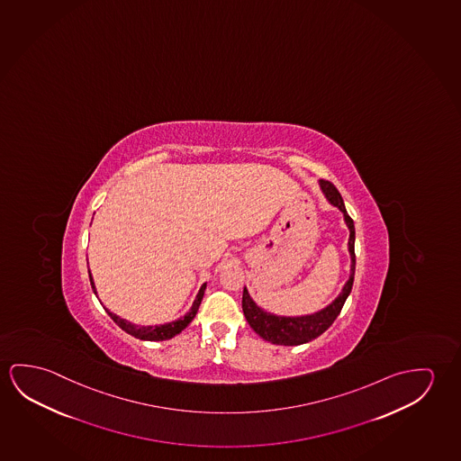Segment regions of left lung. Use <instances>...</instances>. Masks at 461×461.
Wrapping results in <instances>:
<instances>
[{
  "mask_svg": "<svg viewBox=\"0 0 461 461\" xmlns=\"http://www.w3.org/2000/svg\"><path fill=\"white\" fill-rule=\"evenodd\" d=\"M321 188L326 194L330 204L339 207L347 227L349 228V256H351V275L348 279L340 295L333 300L330 305L308 316H298V318H285V316H276L271 312H263L262 308L256 305V302L249 295L248 289L244 287L242 292V312L248 319L249 326L252 327L263 340L271 341L275 345H284V347H295V345H303L308 341L318 339L321 333L326 332L329 327L332 326L333 321L340 314L341 308L347 302L349 292L353 289V281H355L356 256H355V223L353 219L348 215L347 207L343 203L339 190L327 180H321Z\"/></svg>",
  "mask_w": 461,
  "mask_h": 461,
  "instance_id": "left-lung-1",
  "label": "left lung"
}]
</instances>
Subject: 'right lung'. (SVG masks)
I'll return each mask as SVG.
<instances>
[{"mask_svg":"<svg viewBox=\"0 0 461 461\" xmlns=\"http://www.w3.org/2000/svg\"><path fill=\"white\" fill-rule=\"evenodd\" d=\"M89 279H91V285H93L94 294L97 295V292H95V285H94L93 276H91V271H89ZM204 291L205 284H203V285H201V289H199L198 295H196V300H194V303H193L192 310L186 312L184 318L177 319V321H172V322H167V324H161V326H135V324H131V322H128L126 319H121L120 316H116V314L108 312V310H106V312L110 314V318L113 319L114 322H116V324H118L124 332H128L129 335H132L135 339L149 341L169 340L172 337H176L177 333L182 332L185 327L188 326V324L192 322L193 319H194L196 312H198L199 305H201L203 295H204Z\"/></svg>","mask_w":461,"mask_h":461,"instance_id":"add662e5","label":"right lung"}]
</instances>
